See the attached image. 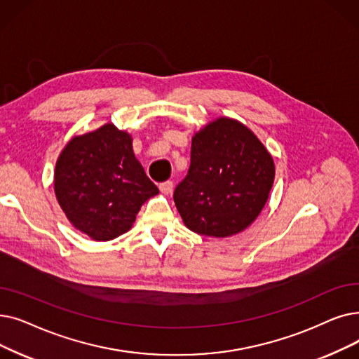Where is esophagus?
<instances>
[{
    "mask_svg": "<svg viewBox=\"0 0 359 359\" xmlns=\"http://www.w3.org/2000/svg\"><path fill=\"white\" fill-rule=\"evenodd\" d=\"M160 191H161L164 195H168V194L173 192V182H170V180L163 182V183L160 184Z\"/></svg>",
    "mask_w": 359,
    "mask_h": 359,
    "instance_id": "esophagus-1",
    "label": "esophagus"
}]
</instances>
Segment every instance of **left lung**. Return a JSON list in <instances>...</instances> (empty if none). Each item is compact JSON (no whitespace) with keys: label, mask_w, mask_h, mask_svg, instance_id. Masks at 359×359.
I'll return each instance as SVG.
<instances>
[{"label":"left lung","mask_w":359,"mask_h":359,"mask_svg":"<svg viewBox=\"0 0 359 359\" xmlns=\"http://www.w3.org/2000/svg\"><path fill=\"white\" fill-rule=\"evenodd\" d=\"M274 173L273 157L254 132L220 117L192 137L191 167L175 191V204L198 235H238L266 205Z\"/></svg>","instance_id":"1"}]
</instances>
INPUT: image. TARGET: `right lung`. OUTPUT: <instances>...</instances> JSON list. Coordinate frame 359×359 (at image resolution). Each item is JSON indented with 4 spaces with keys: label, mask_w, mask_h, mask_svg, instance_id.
I'll return each instance as SVG.
<instances>
[{
    "label": "right lung",
    "mask_w": 359,
    "mask_h": 359,
    "mask_svg": "<svg viewBox=\"0 0 359 359\" xmlns=\"http://www.w3.org/2000/svg\"><path fill=\"white\" fill-rule=\"evenodd\" d=\"M54 191L69 222L93 241L130 230L144 202L158 194L135 157L132 136L111 123L70 139L55 164Z\"/></svg>",
    "instance_id": "add662e5"
}]
</instances>
